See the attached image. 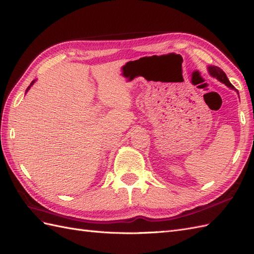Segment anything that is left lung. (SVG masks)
<instances>
[{
  "label": "left lung",
  "instance_id": "obj_1",
  "mask_svg": "<svg viewBox=\"0 0 254 254\" xmlns=\"http://www.w3.org/2000/svg\"><path fill=\"white\" fill-rule=\"evenodd\" d=\"M208 72H209V74H211V75L214 76V77H216L217 79H218L219 82H221V83H223V84H226L228 87H230L231 89L236 90V89L234 88V86L230 83L229 78L227 77V74L224 73V72L222 71V69H220L219 67H217V66H209V67H208ZM236 91H237V90H236ZM237 93H238V91H237Z\"/></svg>",
  "mask_w": 254,
  "mask_h": 254
}]
</instances>
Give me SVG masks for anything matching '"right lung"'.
<instances>
[{
    "label": "right lung",
    "instance_id": "1",
    "mask_svg": "<svg viewBox=\"0 0 254 254\" xmlns=\"http://www.w3.org/2000/svg\"><path fill=\"white\" fill-rule=\"evenodd\" d=\"M34 83H35V81H33V82H32V83H31V85H30V86H28V87H27V89H26V91H27V90H28V89H30V88H31V86H32V85H33V84H34Z\"/></svg>",
    "mask_w": 254,
    "mask_h": 254
}]
</instances>
